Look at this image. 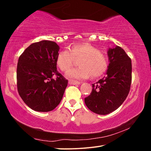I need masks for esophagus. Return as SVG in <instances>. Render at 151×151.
Wrapping results in <instances>:
<instances>
[{"instance_id":"obj_1","label":"esophagus","mask_w":151,"mask_h":151,"mask_svg":"<svg viewBox=\"0 0 151 151\" xmlns=\"http://www.w3.org/2000/svg\"><path fill=\"white\" fill-rule=\"evenodd\" d=\"M69 84H71V85H77V84H80V82H78V81L69 80Z\"/></svg>"}]
</instances>
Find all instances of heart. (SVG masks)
Listing matches in <instances>:
<instances>
[{
  "instance_id": "obj_1",
  "label": "heart",
  "mask_w": 151,
  "mask_h": 151,
  "mask_svg": "<svg viewBox=\"0 0 151 151\" xmlns=\"http://www.w3.org/2000/svg\"><path fill=\"white\" fill-rule=\"evenodd\" d=\"M75 58H80L79 67L71 69L67 76L71 79H85L101 76L108 70L109 59L99 48L88 43L73 45L70 50L65 49L58 53L56 63L61 71H67L73 65Z\"/></svg>"
}]
</instances>
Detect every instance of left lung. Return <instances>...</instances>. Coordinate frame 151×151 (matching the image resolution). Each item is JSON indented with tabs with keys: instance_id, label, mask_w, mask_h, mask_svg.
Instances as JSON below:
<instances>
[{
	"instance_id": "left-lung-1",
	"label": "left lung",
	"mask_w": 151,
	"mask_h": 151,
	"mask_svg": "<svg viewBox=\"0 0 151 151\" xmlns=\"http://www.w3.org/2000/svg\"><path fill=\"white\" fill-rule=\"evenodd\" d=\"M110 63L106 76L92 84V92L84 99L92 112L106 115L119 108L127 97L132 84V60L119 46L109 48Z\"/></svg>"
}]
</instances>
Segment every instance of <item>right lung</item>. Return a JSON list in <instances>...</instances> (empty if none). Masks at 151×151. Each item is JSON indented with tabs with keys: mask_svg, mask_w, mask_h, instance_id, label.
<instances>
[{
	"mask_svg": "<svg viewBox=\"0 0 151 151\" xmlns=\"http://www.w3.org/2000/svg\"><path fill=\"white\" fill-rule=\"evenodd\" d=\"M59 49L54 41L43 40L32 43L19 57L17 91L24 102L37 112L53 110L67 86L68 80L56 68Z\"/></svg>",
	"mask_w": 151,
	"mask_h": 151,
	"instance_id": "right-lung-1",
	"label": "right lung"
}]
</instances>
